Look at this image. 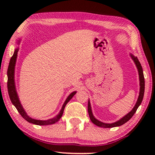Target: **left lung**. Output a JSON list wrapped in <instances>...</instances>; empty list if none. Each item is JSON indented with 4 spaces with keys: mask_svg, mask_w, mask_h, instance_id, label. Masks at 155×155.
<instances>
[{
    "mask_svg": "<svg viewBox=\"0 0 155 155\" xmlns=\"http://www.w3.org/2000/svg\"><path fill=\"white\" fill-rule=\"evenodd\" d=\"M130 56L131 57V58L133 59V61H134L135 65H136L137 71H138V74H139V80H140V92H139V96L138 98H137V102L135 104V105L134 106V107L133 108V109L129 112L128 114H127L126 116H124V117H122L120 119H119L117 121L112 123V124H106V123H103L100 121V120H97L96 118L94 117V115H93L92 111V108H91V104H90V99L88 101V106H87V109H88V114L89 116H90V120L93 124L96 125V126H99V127H101V128H114V127H117V126H120L121 125H124V124H126L127 121H128L129 120L132 118V116L134 115L135 112H136L137 108L139 107V106L141 104L142 101L143 99V97H144V92H145V78H144V75H143V68L141 66L140 63L139 62L138 59L136 56H133L132 54H130Z\"/></svg>",
    "mask_w": 155,
    "mask_h": 155,
    "instance_id": "left-lung-1",
    "label": "left lung"
}]
</instances>
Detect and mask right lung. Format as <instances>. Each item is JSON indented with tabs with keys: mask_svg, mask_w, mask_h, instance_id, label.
<instances>
[{
	"mask_svg": "<svg viewBox=\"0 0 155 155\" xmlns=\"http://www.w3.org/2000/svg\"><path fill=\"white\" fill-rule=\"evenodd\" d=\"M20 40L21 39H19L18 41H17L18 44H20ZM18 48H17L15 49L14 54L11 57V58H10L9 65H8V91L10 99V100H11V102L12 103V104L15 107L17 110H18L19 113L20 114V115L22 116L27 121L31 123V124L38 125V126H46V125H51L55 124V123L58 122L63 115L65 106H66L68 102L73 98V97L76 94L77 92H76V91H74V92H72L71 94H70L69 96L67 97L66 99H65V102L63 104V107L61 108L60 112H59L58 114H57L55 117L50 118V119L48 120H42L35 119V118H31L30 116H29L26 113V111H25L24 108H23L22 104H21L18 92H17L16 90L15 82V68L17 57H18V52L19 51Z\"/></svg>",
	"mask_w": 155,
	"mask_h": 155,
	"instance_id": "1",
	"label": "right lung"
}]
</instances>
